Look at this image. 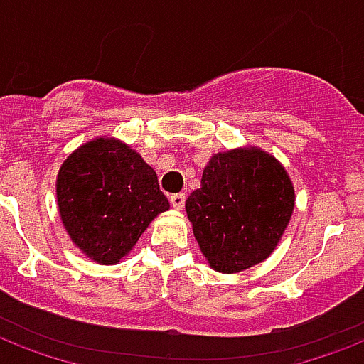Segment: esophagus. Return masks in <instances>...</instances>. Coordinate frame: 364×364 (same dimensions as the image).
I'll use <instances>...</instances> for the list:
<instances>
[{
    "instance_id": "34e87169",
    "label": "esophagus",
    "mask_w": 364,
    "mask_h": 364,
    "mask_svg": "<svg viewBox=\"0 0 364 364\" xmlns=\"http://www.w3.org/2000/svg\"><path fill=\"white\" fill-rule=\"evenodd\" d=\"M170 204L173 210H183V206H185V194H181V193L171 194Z\"/></svg>"
}]
</instances>
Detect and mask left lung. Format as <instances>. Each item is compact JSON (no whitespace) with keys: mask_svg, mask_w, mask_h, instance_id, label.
Here are the masks:
<instances>
[{"mask_svg":"<svg viewBox=\"0 0 364 364\" xmlns=\"http://www.w3.org/2000/svg\"><path fill=\"white\" fill-rule=\"evenodd\" d=\"M294 204L296 191L284 166L259 146H238L210 158L185 210L210 267L231 274L273 254Z\"/></svg>","mask_w":364,"mask_h":364,"instance_id":"obj_1","label":"left lung"}]
</instances>
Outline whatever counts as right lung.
Instances as JSON below:
<instances>
[{
    "label": "right lung",
    "mask_w": 364,
    "mask_h": 364,
    "mask_svg": "<svg viewBox=\"0 0 364 364\" xmlns=\"http://www.w3.org/2000/svg\"><path fill=\"white\" fill-rule=\"evenodd\" d=\"M57 206L68 237L99 265H116L170 210L156 171L116 137H95L60 164Z\"/></svg>",
    "instance_id": "add662e5"
}]
</instances>
